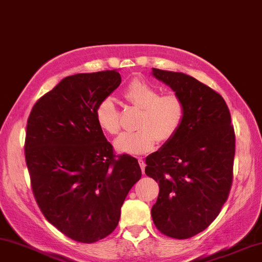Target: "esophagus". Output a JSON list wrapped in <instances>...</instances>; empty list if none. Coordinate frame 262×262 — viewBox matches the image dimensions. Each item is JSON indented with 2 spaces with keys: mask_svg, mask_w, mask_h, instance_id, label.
Returning a JSON list of instances; mask_svg holds the SVG:
<instances>
[{
  "mask_svg": "<svg viewBox=\"0 0 262 262\" xmlns=\"http://www.w3.org/2000/svg\"><path fill=\"white\" fill-rule=\"evenodd\" d=\"M138 163H140L142 172H144V169H146V163H144V160L142 159V158H138Z\"/></svg>",
  "mask_w": 262,
  "mask_h": 262,
  "instance_id": "esophagus-1",
  "label": "esophagus"
}]
</instances>
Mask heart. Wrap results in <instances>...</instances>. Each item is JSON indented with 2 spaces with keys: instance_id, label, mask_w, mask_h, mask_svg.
Returning <instances> with one entry per match:
<instances>
[{
  "instance_id": "heart-1",
  "label": "heart",
  "mask_w": 262,
  "mask_h": 262,
  "mask_svg": "<svg viewBox=\"0 0 262 262\" xmlns=\"http://www.w3.org/2000/svg\"><path fill=\"white\" fill-rule=\"evenodd\" d=\"M125 101L140 108L135 126L137 130L125 132L116 138L115 147L128 154H143L176 136L185 121L186 104L176 93L160 95L159 89L144 79H134L125 89ZM96 120L108 135L120 131V113L114 99L105 97L96 106Z\"/></svg>"
}]
</instances>
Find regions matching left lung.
Wrapping results in <instances>:
<instances>
[{"label":"left lung","instance_id":"obj_1","mask_svg":"<svg viewBox=\"0 0 262 262\" xmlns=\"http://www.w3.org/2000/svg\"><path fill=\"white\" fill-rule=\"evenodd\" d=\"M186 104L176 136L146 158V175L159 183L151 217L161 233L187 239L220 214L233 180L235 135L220 93L183 73L153 68Z\"/></svg>","mask_w":262,"mask_h":262}]
</instances>
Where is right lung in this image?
Returning a JSON list of instances; mask_svg holds the SVG:
<instances>
[{"label":"right lung","instance_id":"obj_1","mask_svg":"<svg viewBox=\"0 0 262 262\" xmlns=\"http://www.w3.org/2000/svg\"><path fill=\"white\" fill-rule=\"evenodd\" d=\"M120 82L115 70L68 76L28 119L24 151L35 200L48 222L81 243L115 230L142 176L136 158L116 156L96 120L97 104Z\"/></svg>","mask_w":262,"mask_h":262}]
</instances>
